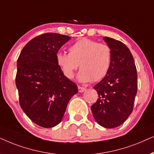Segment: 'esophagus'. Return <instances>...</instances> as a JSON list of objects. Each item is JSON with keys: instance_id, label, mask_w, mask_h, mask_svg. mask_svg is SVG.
Instances as JSON below:
<instances>
[{"instance_id": "34e87169", "label": "esophagus", "mask_w": 154, "mask_h": 154, "mask_svg": "<svg viewBox=\"0 0 154 154\" xmlns=\"http://www.w3.org/2000/svg\"><path fill=\"white\" fill-rule=\"evenodd\" d=\"M78 90H79V92H80V93H82V92H84L86 90V89L85 87H78Z\"/></svg>"}]
</instances>
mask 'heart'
Listing matches in <instances>:
<instances>
[{
    "mask_svg": "<svg viewBox=\"0 0 154 154\" xmlns=\"http://www.w3.org/2000/svg\"><path fill=\"white\" fill-rule=\"evenodd\" d=\"M68 51L69 54L58 52L56 56L57 65L66 78H73L79 65L81 70L77 78L81 82H98L107 75L112 58L108 44L82 38L70 45Z\"/></svg>",
    "mask_w": 154,
    "mask_h": 154,
    "instance_id": "obj_1",
    "label": "heart"
}]
</instances>
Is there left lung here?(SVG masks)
I'll use <instances>...</instances> for the list:
<instances>
[{"label":"left lung","mask_w":154,"mask_h":154,"mask_svg":"<svg viewBox=\"0 0 154 154\" xmlns=\"http://www.w3.org/2000/svg\"><path fill=\"white\" fill-rule=\"evenodd\" d=\"M103 39L111 48V66L107 75L94 87L98 98L91 109L100 125L114 128L132 113L137 91V73L130 49L114 38L105 36Z\"/></svg>","instance_id":"left-lung-1"}]
</instances>
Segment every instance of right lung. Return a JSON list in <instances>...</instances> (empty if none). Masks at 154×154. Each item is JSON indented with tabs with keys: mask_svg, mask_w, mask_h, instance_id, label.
I'll list each match as a JSON object with an SVG mask.
<instances>
[{
	"mask_svg": "<svg viewBox=\"0 0 154 154\" xmlns=\"http://www.w3.org/2000/svg\"><path fill=\"white\" fill-rule=\"evenodd\" d=\"M70 38L57 33L42 34L25 45L17 59L15 83L20 105L28 118L42 128L60 123L69 101L78 92L56 60L59 49Z\"/></svg>",
	"mask_w": 154,
	"mask_h": 154,
	"instance_id": "right-lung-1",
	"label": "right lung"
}]
</instances>
